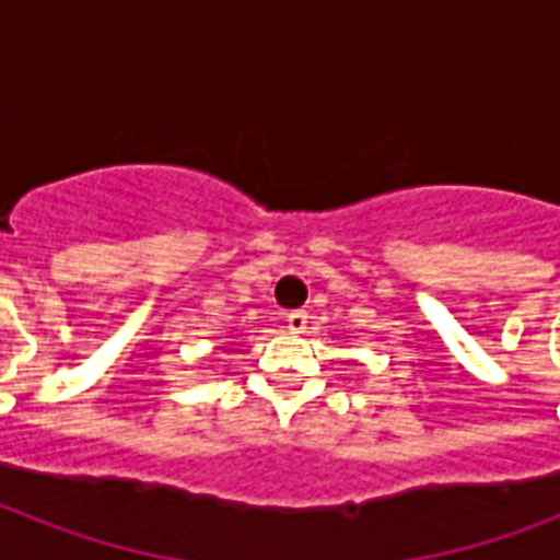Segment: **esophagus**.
Masks as SVG:
<instances>
[{
	"label": "esophagus",
	"instance_id": "obj_1",
	"mask_svg": "<svg viewBox=\"0 0 560 560\" xmlns=\"http://www.w3.org/2000/svg\"><path fill=\"white\" fill-rule=\"evenodd\" d=\"M284 323H288V328L293 334H302L307 328V314L305 311H293V314H288V319H284Z\"/></svg>",
	"mask_w": 560,
	"mask_h": 560
}]
</instances>
